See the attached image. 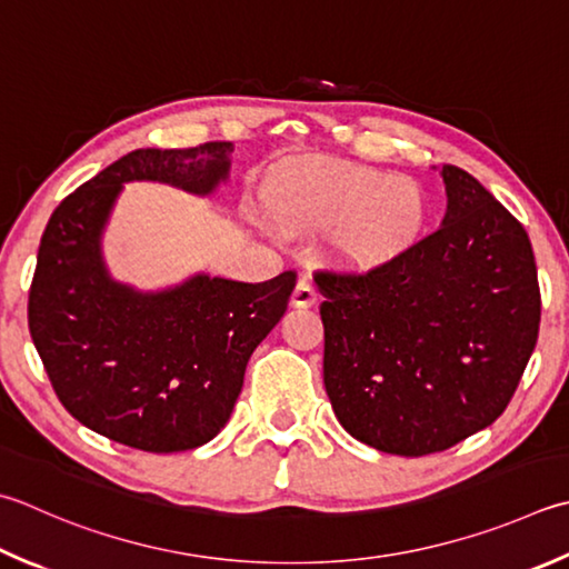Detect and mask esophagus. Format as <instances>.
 Instances as JSON below:
<instances>
[{
	"label": "esophagus",
	"instance_id": "34e87169",
	"mask_svg": "<svg viewBox=\"0 0 569 569\" xmlns=\"http://www.w3.org/2000/svg\"><path fill=\"white\" fill-rule=\"evenodd\" d=\"M316 303H318L316 286H313V281H310L308 276H303V278H300V281L296 283V288H293L291 306H296V308H310V306H316Z\"/></svg>",
	"mask_w": 569,
	"mask_h": 569
}]
</instances>
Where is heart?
I'll return each instance as SVG.
<instances>
[{
	"label": "heart",
	"instance_id": "b5f03b06",
	"mask_svg": "<svg viewBox=\"0 0 569 569\" xmlns=\"http://www.w3.org/2000/svg\"><path fill=\"white\" fill-rule=\"evenodd\" d=\"M273 214L293 231L332 229V256L375 269L415 247L429 221V194L411 177L358 164L310 162L276 189Z\"/></svg>",
	"mask_w": 569,
	"mask_h": 569
}]
</instances>
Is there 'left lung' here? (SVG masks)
<instances>
[{"mask_svg": "<svg viewBox=\"0 0 569 569\" xmlns=\"http://www.w3.org/2000/svg\"><path fill=\"white\" fill-rule=\"evenodd\" d=\"M441 177L437 231L367 273H316L332 411L385 453H437L491 427L538 342L526 229L461 167Z\"/></svg>", "mask_w": 569, "mask_h": 569, "instance_id": "obj_1", "label": "left lung"}]
</instances>
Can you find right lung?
<instances>
[{"label": "right lung", "mask_w": 569, "mask_h": 569, "mask_svg": "<svg viewBox=\"0 0 569 569\" xmlns=\"http://www.w3.org/2000/svg\"><path fill=\"white\" fill-rule=\"evenodd\" d=\"M231 142L132 150L53 209L29 291V332L56 397L100 437L150 453L224 429L251 352L283 318L296 271L263 283L197 273L142 293L108 273L100 239L126 182L211 194Z\"/></svg>", "instance_id": "obj_1"}]
</instances>
